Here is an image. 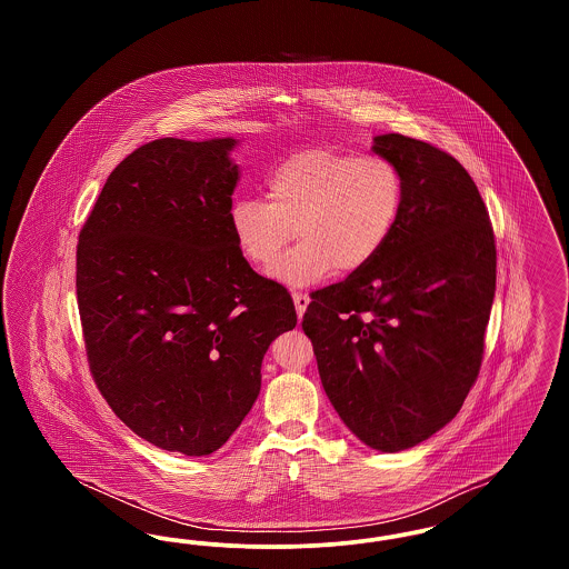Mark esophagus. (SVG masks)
Here are the masks:
<instances>
[{"mask_svg":"<svg viewBox=\"0 0 569 569\" xmlns=\"http://www.w3.org/2000/svg\"><path fill=\"white\" fill-rule=\"evenodd\" d=\"M292 298H295L298 318H302V316H305V309H307V305H309V297L302 295V292H292Z\"/></svg>","mask_w":569,"mask_h":569,"instance_id":"obj_1","label":"esophagus"}]
</instances>
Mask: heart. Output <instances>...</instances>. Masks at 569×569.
I'll return each mask as SVG.
<instances>
[{"instance_id": "heart-1", "label": "heart", "mask_w": 569, "mask_h": 569, "mask_svg": "<svg viewBox=\"0 0 569 569\" xmlns=\"http://www.w3.org/2000/svg\"><path fill=\"white\" fill-rule=\"evenodd\" d=\"M264 186L267 200H232L228 226L241 256L260 269L295 229L299 243L271 267L272 279L295 288L367 269L390 241L406 202L403 172L392 160L328 147L281 160Z\"/></svg>"}]
</instances>
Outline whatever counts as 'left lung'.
Wrapping results in <instances>:
<instances>
[{
	"label": "left lung",
	"instance_id": "obj_1",
	"mask_svg": "<svg viewBox=\"0 0 569 569\" xmlns=\"http://www.w3.org/2000/svg\"><path fill=\"white\" fill-rule=\"evenodd\" d=\"M371 149L403 172L399 223L367 269L311 295L302 330L346 427L401 452L443 429L480 373L497 249L452 156L403 134L376 136Z\"/></svg>",
	"mask_w": 569,
	"mask_h": 569
}]
</instances>
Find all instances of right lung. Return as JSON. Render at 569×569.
<instances>
[{
  "label": "right lung",
  "mask_w": 569,
  "mask_h": 569,
  "mask_svg": "<svg viewBox=\"0 0 569 569\" xmlns=\"http://www.w3.org/2000/svg\"><path fill=\"white\" fill-rule=\"evenodd\" d=\"M234 138H160L110 172L77 249L91 376L149 443L204 457L256 403L262 358L297 326L288 290L249 267L228 211Z\"/></svg>",
  "instance_id": "right-lung-1"
}]
</instances>
